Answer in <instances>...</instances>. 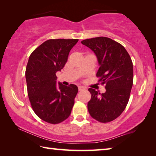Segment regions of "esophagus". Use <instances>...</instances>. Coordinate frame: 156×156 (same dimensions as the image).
<instances>
[{"instance_id":"esophagus-1","label":"esophagus","mask_w":156,"mask_h":156,"mask_svg":"<svg viewBox=\"0 0 156 156\" xmlns=\"http://www.w3.org/2000/svg\"><path fill=\"white\" fill-rule=\"evenodd\" d=\"M83 89H84V87H82V86H78V90L79 91H81L83 90Z\"/></svg>"}]
</instances>
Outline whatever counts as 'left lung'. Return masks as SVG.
Returning <instances> with one entry per match:
<instances>
[{
  "mask_svg": "<svg viewBox=\"0 0 156 156\" xmlns=\"http://www.w3.org/2000/svg\"><path fill=\"white\" fill-rule=\"evenodd\" d=\"M96 55L100 65L96 76L105 84L106 91L100 94L89 88L91 100L87 104L89 114L100 122H109L121 115L127 105L133 86V62L122 44L107 37L81 41Z\"/></svg>",
  "mask_w": 156,
  "mask_h": 156,
  "instance_id": "1",
  "label": "left lung"
}]
</instances>
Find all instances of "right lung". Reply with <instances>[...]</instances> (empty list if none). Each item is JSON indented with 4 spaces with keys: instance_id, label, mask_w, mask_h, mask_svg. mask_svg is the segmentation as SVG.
<instances>
[{
    "instance_id": "add662e5",
    "label": "right lung",
    "mask_w": 156,
    "mask_h": 156,
    "mask_svg": "<svg viewBox=\"0 0 156 156\" xmlns=\"http://www.w3.org/2000/svg\"><path fill=\"white\" fill-rule=\"evenodd\" d=\"M78 39H50L31 53L25 70L27 94L36 114L45 122L58 124L70 115L78 91L71 84H56V73L64 67Z\"/></svg>"
}]
</instances>
